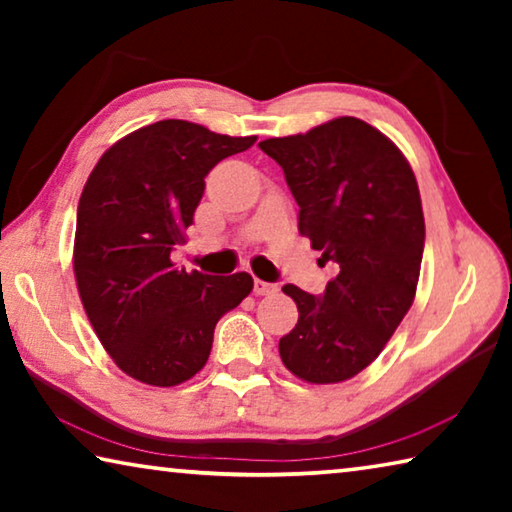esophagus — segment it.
I'll return each instance as SVG.
<instances>
[{
  "mask_svg": "<svg viewBox=\"0 0 512 512\" xmlns=\"http://www.w3.org/2000/svg\"><path fill=\"white\" fill-rule=\"evenodd\" d=\"M255 296H273V293H277V284L273 282H264V280H255Z\"/></svg>",
  "mask_w": 512,
  "mask_h": 512,
  "instance_id": "esophagus-1",
  "label": "esophagus"
}]
</instances>
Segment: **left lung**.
Masks as SVG:
<instances>
[{"label": "left lung", "instance_id": "obj_1", "mask_svg": "<svg viewBox=\"0 0 512 512\" xmlns=\"http://www.w3.org/2000/svg\"><path fill=\"white\" fill-rule=\"evenodd\" d=\"M300 207V235L339 268L323 296L284 284L298 323L280 357L309 384L352 379L379 357L418 289L424 216L402 151L357 117L259 142Z\"/></svg>", "mask_w": 512, "mask_h": 512}]
</instances>
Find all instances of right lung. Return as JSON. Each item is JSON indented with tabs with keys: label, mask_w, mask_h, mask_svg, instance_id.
<instances>
[{
	"label": "right lung",
	"mask_w": 512,
	"mask_h": 512,
	"mask_svg": "<svg viewBox=\"0 0 512 512\" xmlns=\"http://www.w3.org/2000/svg\"><path fill=\"white\" fill-rule=\"evenodd\" d=\"M255 140L162 119L112 144L83 187L76 287L103 348L142 384L192 379L210 357L219 318L253 291L248 273L176 268L171 250L185 244L207 173Z\"/></svg>",
	"instance_id": "obj_1"
}]
</instances>
